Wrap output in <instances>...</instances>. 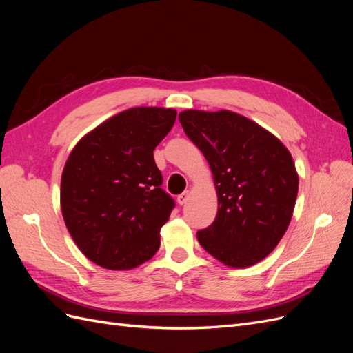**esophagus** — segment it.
Here are the masks:
<instances>
[{
    "label": "esophagus",
    "instance_id": "obj_1",
    "mask_svg": "<svg viewBox=\"0 0 353 353\" xmlns=\"http://www.w3.org/2000/svg\"><path fill=\"white\" fill-rule=\"evenodd\" d=\"M188 197H190V191H184V193H181L178 197H176V201H178V205L179 206H183V205H185L187 203V200H188Z\"/></svg>",
    "mask_w": 353,
    "mask_h": 353
}]
</instances>
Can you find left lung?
Listing matches in <instances>:
<instances>
[{
    "label": "left lung",
    "mask_w": 353,
    "mask_h": 353,
    "mask_svg": "<svg viewBox=\"0 0 353 353\" xmlns=\"http://www.w3.org/2000/svg\"><path fill=\"white\" fill-rule=\"evenodd\" d=\"M178 119L209 162L218 194L212 225L197 231L201 248L232 268L266 258L290 223L299 178L279 138L228 110H185Z\"/></svg>",
    "instance_id": "8db88e82"
}]
</instances>
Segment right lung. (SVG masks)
Instances as JSON below:
<instances>
[{
	"label": "right lung",
	"mask_w": 353,
	"mask_h": 353,
	"mask_svg": "<svg viewBox=\"0 0 353 353\" xmlns=\"http://www.w3.org/2000/svg\"><path fill=\"white\" fill-rule=\"evenodd\" d=\"M175 119L174 109H128L85 135L68 159L63 218L79 250L103 268L131 270L159 250L175 201L160 187L153 150Z\"/></svg>",
	"instance_id": "obj_1"
}]
</instances>
